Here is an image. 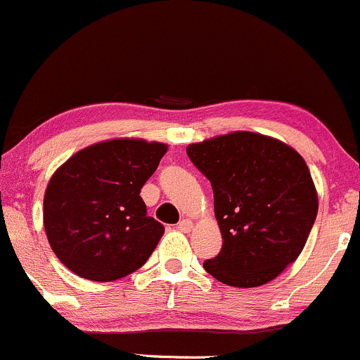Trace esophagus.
Instances as JSON below:
<instances>
[{"label":"esophagus","instance_id":"obj_1","mask_svg":"<svg viewBox=\"0 0 360 360\" xmlns=\"http://www.w3.org/2000/svg\"><path fill=\"white\" fill-rule=\"evenodd\" d=\"M192 226H194V224H192V220L188 219H184L179 222V229L184 231V233H188V231L192 229Z\"/></svg>","mask_w":360,"mask_h":360}]
</instances>
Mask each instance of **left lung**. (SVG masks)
Segmentation results:
<instances>
[{
  "label": "left lung",
  "instance_id": "1",
  "mask_svg": "<svg viewBox=\"0 0 360 360\" xmlns=\"http://www.w3.org/2000/svg\"><path fill=\"white\" fill-rule=\"evenodd\" d=\"M187 154L213 188L222 250L202 262L231 287L275 280L304 248L319 212L309 169L290 145L250 131L191 143Z\"/></svg>",
  "mask_w": 360,
  "mask_h": 360
}]
</instances>
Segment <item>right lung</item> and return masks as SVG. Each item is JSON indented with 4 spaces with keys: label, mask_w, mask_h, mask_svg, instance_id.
<instances>
[{
    "label": "right lung",
    "mask_w": 360,
    "mask_h": 360,
    "mask_svg": "<svg viewBox=\"0 0 360 360\" xmlns=\"http://www.w3.org/2000/svg\"><path fill=\"white\" fill-rule=\"evenodd\" d=\"M168 152L161 141L115 138L89 145L51 176L44 226L58 259L92 282H112L147 262L165 226L147 217L140 191Z\"/></svg>",
    "instance_id": "add662e5"
}]
</instances>
